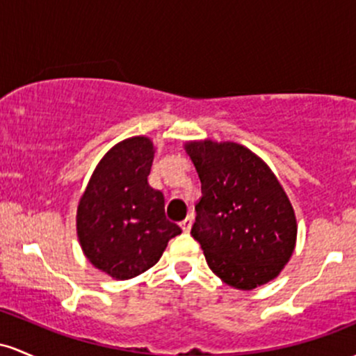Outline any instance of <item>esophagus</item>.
<instances>
[{"label": "esophagus", "instance_id": "esophagus-1", "mask_svg": "<svg viewBox=\"0 0 356 356\" xmlns=\"http://www.w3.org/2000/svg\"><path fill=\"white\" fill-rule=\"evenodd\" d=\"M191 222H193V215H188V217H186L185 220L179 223V225H181L183 232H190V229H191Z\"/></svg>", "mask_w": 356, "mask_h": 356}]
</instances>
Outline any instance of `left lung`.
Segmentation results:
<instances>
[{
  "instance_id": "obj_1",
  "label": "left lung",
  "mask_w": 356,
  "mask_h": 356,
  "mask_svg": "<svg viewBox=\"0 0 356 356\" xmlns=\"http://www.w3.org/2000/svg\"><path fill=\"white\" fill-rule=\"evenodd\" d=\"M202 181L191 235L223 282L249 291L282 270L296 245V217L269 166L237 143H188Z\"/></svg>"
}]
</instances>
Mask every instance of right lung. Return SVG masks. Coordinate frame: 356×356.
<instances>
[{
    "instance_id": "right-lung-1",
    "label": "right lung",
    "mask_w": 356,
    "mask_h": 356,
    "mask_svg": "<svg viewBox=\"0 0 356 356\" xmlns=\"http://www.w3.org/2000/svg\"><path fill=\"white\" fill-rule=\"evenodd\" d=\"M153 143L136 136L101 159L77 209V235L86 257L114 279L153 267L168 242L181 234L165 215V197L147 183Z\"/></svg>"
}]
</instances>
